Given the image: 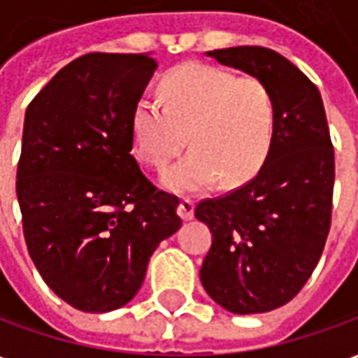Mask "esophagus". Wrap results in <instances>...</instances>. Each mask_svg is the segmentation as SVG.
Segmentation results:
<instances>
[{"instance_id":"1","label":"esophagus","mask_w":358,"mask_h":358,"mask_svg":"<svg viewBox=\"0 0 358 358\" xmlns=\"http://www.w3.org/2000/svg\"><path fill=\"white\" fill-rule=\"evenodd\" d=\"M176 213H178V217L182 218V220H192V218H194V201L187 199V197L180 199L178 207H176Z\"/></svg>"}]
</instances>
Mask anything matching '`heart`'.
Wrapping results in <instances>:
<instances>
[{"label":"heart","mask_w":358,"mask_h":358,"mask_svg":"<svg viewBox=\"0 0 358 358\" xmlns=\"http://www.w3.org/2000/svg\"><path fill=\"white\" fill-rule=\"evenodd\" d=\"M159 102L141 97L130 115L134 155L163 171L184 145L192 151L164 174L174 192H197L222 178L238 186L253 178L272 148L276 105L253 74L205 63H184L157 86Z\"/></svg>","instance_id":"heart-1"}]
</instances>
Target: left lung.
<instances>
[{"label": "left lung", "mask_w": 358, "mask_h": 358, "mask_svg": "<svg viewBox=\"0 0 358 358\" xmlns=\"http://www.w3.org/2000/svg\"><path fill=\"white\" fill-rule=\"evenodd\" d=\"M207 55L261 78L276 122L255 178L195 207L213 234L201 284L234 315L268 313L301 292L322 255L336 178L330 128L318 88L276 51L240 45Z\"/></svg>", "instance_id": "left-lung-1"}]
</instances>
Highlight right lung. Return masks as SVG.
Masks as SVG:
<instances>
[{
	"mask_svg": "<svg viewBox=\"0 0 358 358\" xmlns=\"http://www.w3.org/2000/svg\"><path fill=\"white\" fill-rule=\"evenodd\" d=\"M155 69L141 53H88L27 109L17 166L24 241L43 282L84 313L126 305L157 245L182 226L178 197L130 153V115Z\"/></svg>",
	"mask_w": 358,
	"mask_h": 358,
	"instance_id": "obj_1",
	"label": "right lung"
}]
</instances>
